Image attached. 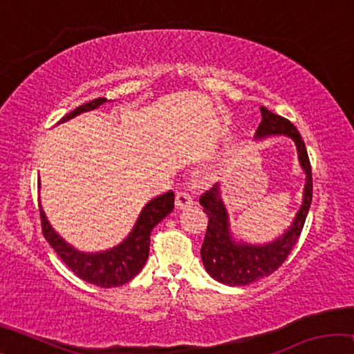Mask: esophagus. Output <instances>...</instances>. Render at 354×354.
Segmentation results:
<instances>
[{
  "label": "esophagus",
  "mask_w": 354,
  "mask_h": 354,
  "mask_svg": "<svg viewBox=\"0 0 354 354\" xmlns=\"http://www.w3.org/2000/svg\"><path fill=\"white\" fill-rule=\"evenodd\" d=\"M194 206V198L187 194V192H178L176 195V209H185Z\"/></svg>",
  "instance_id": "esophagus-1"
}]
</instances>
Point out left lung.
Listing matches in <instances>:
<instances>
[{
    "label": "left lung",
    "instance_id": "left-lung-1",
    "mask_svg": "<svg viewBox=\"0 0 354 354\" xmlns=\"http://www.w3.org/2000/svg\"><path fill=\"white\" fill-rule=\"evenodd\" d=\"M262 120L256 131L254 139L263 140L274 136H286L295 143L298 165L304 175L301 205L293 217L290 226L283 234L270 242L251 243L239 239L231 226L230 211L225 205L221 183H215L212 189L203 194L200 205L207 215V230L201 245V261L211 277L226 286H247L278 270L290 250L295 247L306 221L310 201H313V173L306 147L297 128L283 117L261 107Z\"/></svg>",
    "mask_w": 354,
    "mask_h": 354
}]
</instances>
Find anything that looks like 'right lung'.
Returning a JSON list of instances; mask_svg holds the SVG:
<instances>
[{"label":"right lung","mask_w":354,"mask_h":354,"mask_svg":"<svg viewBox=\"0 0 354 354\" xmlns=\"http://www.w3.org/2000/svg\"><path fill=\"white\" fill-rule=\"evenodd\" d=\"M106 101V98H97L91 101V103L76 107L75 111L65 115L59 123L68 122V120L81 115L84 112L98 109ZM39 207L44 236L48 243L55 248L56 253L61 256V259L67 263L70 270L82 281L107 289V287H118L127 284L145 266L149 254V234H151L153 227L173 211V207H175V194L167 192L164 195L149 200L143 206L129 234L115 247L103 251H81L73 247L48 221L41 205Z\"/></svg>","instance_id":"1"}]
</instances>
